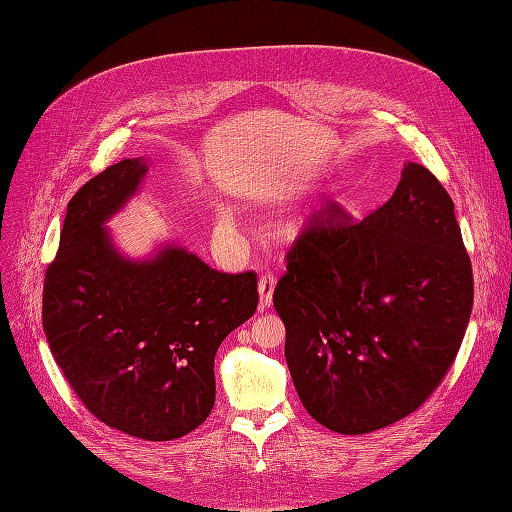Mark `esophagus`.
Masks as SVG:
<instances>
[{
	"instance_id": "34e87169",
	"label": "esophagus",
	"mask_w": 512,
	"mask_h": 512,
	"mask_svg": "<svg viewBox=\"0 0 512 512\" xmlns=\"http://www.w3.org/2000/svg\"><path fill=\"white\" fill-rule=\"evenodd\" d=\"M273 290H275V280L273 275H262L258 282V307L260 309H269L273 305Z\"/></svg>"
}]
</instances>
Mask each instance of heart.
Masks as SVG:
<instances>
[{
    "label": "heart",
    "instance_id": "heart-1",
    "mask_svg": "<svg viewBox=\"0 0 512 512\" xmlns=\"http://www.w3.org/2000/svg\"><path fill=\"white\" fill-rule=\"evenodd\" d=\"M322 220V215L314 209H301L297 213H292L288 220L282 224V235L288 239H299L303 235H309Z\"/></svg>",
    "mask_w": 512,
    "mask_h": 512
}]
</instances>
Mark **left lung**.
I'll use <instances>...</instances> for the list:
<instances>
[{
	"instance_id": "8db88e82",
	"label": "left lung",
	"mask_w": 512,
	"mask_h": 512,
	"mask_svg": "<svg viewBox=\"0 0 512 512\" xmlns=\"http://www.w3.org/2000/svg\"><path fill=\"white\" fill-rule=\"evenodd\" d=\"M472 301L455 205L425 166L406 162L395 194L359 224L331 205L273 292L305 410L346 436L401 421L453 365Z\"/></svg>"
}]
</instances>
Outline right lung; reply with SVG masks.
<instances>
[{"instance_id": "1", "label": "right lung", "mask_w": 512, "mask_h": 512, "mask_svg": "<svg viewBox=\"0 0 512 512\" xmlns=\"http://www.w3.org/2000/svg\"><path fill=\"white\" fill-rule=\"evenodd\" d=\"M145 158L102 170L72 196L59 252L46 269L42 327L55 363L108 427L177 440L215 404L213 361L258 305L252 271L211 269L177 243L145 258L115 245L106 222L147 177Z\"/></svg>"}]
</instances>
